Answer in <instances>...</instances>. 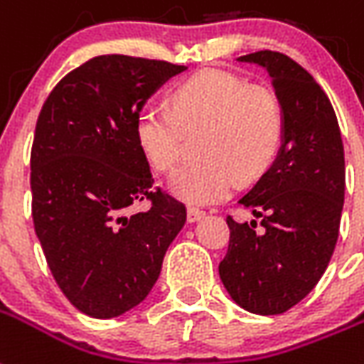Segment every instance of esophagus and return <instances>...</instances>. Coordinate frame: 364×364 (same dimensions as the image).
<instances>
[{
  "label": "esophagus",
  "mask_w": 364,
  "mask_h": 364,
  "mask_svg": "<svg viewBox=\"0 0 364 364\" xmlns=\"http://www.w3.org/2000/svg\"><path fill=\"white\" fill-rule=\"evenodd\" d=\"M203 216H205V213H203V210H199V208H193V207L188 208V222H191V224L197 220H201Z\"/></svg>",
  "instance_id": "esophagus-1"
}]
</instances>
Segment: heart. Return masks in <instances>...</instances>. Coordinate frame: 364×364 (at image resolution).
I'll list each match as a JSON object with an SVG mask.
<instances>
[{
    "label": "heart",
    "mask_w": 364,
    "mask_h": 364,
    "mask_svg": "<svg viewBox=\"0 0 364 364\" xmlns=\"http://www.w3.org/2000/svg\"><path fill=\"white\" fill-rule=\"evenodd\" d=\"M201 129L199 159L180 165L168 191L190 205L218 201L241 180L260 176L277 154L283 114L277 98L226 70H201L174 89L173 109L146 104L136 117V140L157 171H168L184 148V132Z\"/></svg>",
    "instance_id": "1"
}]
</instances>
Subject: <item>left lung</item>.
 <instances>
[{
    "label": "left lung",
    "mask_w": 364,
    "mask_h": 364,
    "mask_svg": "<svg viewBox=\"0 0 364 364\" xmlns=\"http://www.w3.org/2000/svg\"><path fill=\"white\" fill-rule=\"evenodd\" d=\"M266 70L283 114L281 148L239 199L260 218L228 216L230 245L218 266L228 294L256 315H277L308 296L325 273L340 232L343 144L325 91L298 62L275 50L239 56Z\"/></svg>",
    "instance_id": "obj_1"
}]
</instances>
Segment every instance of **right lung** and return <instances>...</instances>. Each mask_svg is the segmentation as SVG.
<instances>
[{"instance_id":"add662e5","label":"right lung","mask_w":364,"mask_h":364,"mask_svg":"<svg viewBox=\"0 0 364 364\" xmlns=\"http://www.w3.org/2000/svg\"><path fill=\"white\" fill-rule=\"evenodd\" d=\"M186 66L127 55L95 56L45 100L30 186L33 228L64 296L81 314L112 319L136 308L186 224V207L151 191L136 140L138 112ZM150 198L146 213L126 216Z\"/></svg>"}]
</instances>
